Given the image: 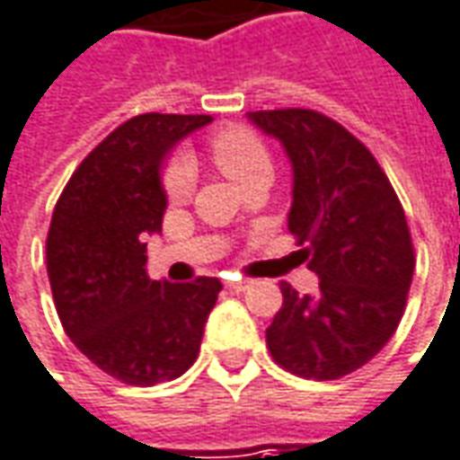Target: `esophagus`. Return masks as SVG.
I'll list each match as a JSON object with an SVG mask.
<instances>
[{"mask_svg":"<svg viewBox=\"0 0 460 460\" xmlns=\"http://www.w3.org/2000/svg\"><path fill=\"white\" fill-rule=\"evenodd\" d=\"M249 279H242V277H231L226 279V287H229L231 292H243V289H249Z\"/></svg>","mask_w":460,"mask_h":460,"instance_id":"esophagus-1","label":"esophagus"}]
</instances>
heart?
<instances>
[{
    "mask_svg": "<svg viewBox=\"0 0 460 460\" xmlns=\"http://www.w3.org/2000/svg\"><path fill=\"white\" fill-rule=\"evenodd\" d=\"M208 155L221 173L246 189L259 178L271 176L270 151L264 140L246 125H226L208 138ZM164 190L171 201H186L193 190V164L186 155H173L164 168Z\"/></svg>",
    "mask_w": 460,
    "mask_h": 460,
    "instance_id": "obj_1",
    "label": "heart"
}]
</instances>
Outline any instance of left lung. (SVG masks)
I'll list each match as a JSON object with an SVG mask.
<instances>
[{"label":"left lung","instance_id":"1","mask_svg":"<svg viewBox=\"0 0 460 460\" xmlns=\"http://www.w3.org/2000/svg\"><path fill=\"white\" fill-rule=\"evenodd\" d=\"M295 168L289 234L320 277L317 295L282 282L267 348L287 373L337 380L385 348L413 282L415 249L385 171L348 128L307 108L249 115Z\"/></svg>","mask_w":460,"mask_h":460}]
</instances>
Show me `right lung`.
Returning a JSON list of instances; mask_svg holds the SVG:
<instances>
[{
	"instance_id": "1",
	"label": "right lung",
	"mask_w": 460,
	"mask_h": 460,
	"mask_svg": "<svg viewBox=\"0 0 460 460\" xmlns=\"http://www.w3.org/2000/svg\"><path fill=\"white\" fill-rule=\"evenodd\" d=\"M211 115L143 112L87 153L59 193L47 231V274L59 322L87 360L125 385L176 380L199 358L221 282L148 277L146 236L164 226L161 164Z\"/></svg>"
}]
</instances>
